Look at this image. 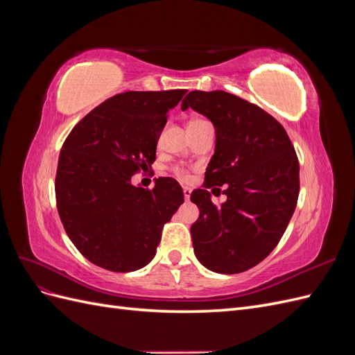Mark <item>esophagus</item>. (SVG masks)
Wrapping results in <instances>:
<instances>
[{
    "label": "esophagus",
    "mask_w": 355,
    "mask_h": 355,
    "mask_svg": "<svg viewBox=\"0 0 355 355\" xmlns=\"http://www.w3.org/2000/svg\"><path fill=\"white\" fill-rule=\"evenodd\" d=\"M184 197H185V200H189V197H191V188L184 187Z\"/></svg>",
    "instance_id": "34e87169"
}]
</instances>
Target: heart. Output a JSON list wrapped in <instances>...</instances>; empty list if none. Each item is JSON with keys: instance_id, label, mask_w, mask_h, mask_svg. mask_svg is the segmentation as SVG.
Here are the masks:
<instances>
[{"instance_id": "1", "label": "heart", "mask_w": 355, "mask_h": 355, "mask_svg": "<svg viewBox=\"0 0 355 355\" xmlns=\"http://www.w3.org/2000/svg\"><path fill=\"white\" fill-rule=\"evenodd\" d=\"M204 120H201V118H196V120H192L191 123H189V125H196V124H200V123H202ZM173 173L178 176V178H180V179H188L189 178V173H188V170H185L184 167H173Z\"/></svg>"}]
</instances>
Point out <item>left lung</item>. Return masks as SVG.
I'll return each instance as SVG.
<instances>
[{"instance_id":"8db88e82","label":"left lung","mask_w":355,"mask_h":355,"mask_svg":"<svg viewBox=\"0 0 355 355\" xmlns=\"http://www.w3.org/2000/svg\"><path fill=\"white\" fill-rule=\"evenodd\" d=\"M180 108L206 115L216 130L204 189L191 194L200 209L191 227L197 259L219 274L250 270L275 249L296 209L299 161L292 141L272 115L227 92H189ZM213 186H223L227 196L220 207L209 198Z\"/></svg>"}]
</instances>
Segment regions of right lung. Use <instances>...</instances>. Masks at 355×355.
<instances>
[{
  "instance_id": "add662e5",
  "label": "right lung",
  "mask_w": 355,
  "mask_h": 355,
  "mask_svg": "<svg viewBox=\"0 0 355 355\" xmlns=\"http://www.w3.org/2000/svg\"><path fill=\"white\" fill-rule=\"evenodd\" d=\"M187 90L125 92L78 121L60 149L56 206L68 237L92 263L114 272L144 268L164 225L184 202L180 185L158 178L153 189L132 176L155 161L167 112Z\"/></svg>"
}]
</instances>
